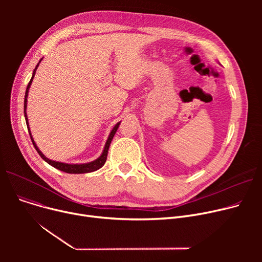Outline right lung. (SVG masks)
Segmentation results:
<instances>
[{"label": "right lung", "mask_w": 262, "mask_h": 262, "mask_svg": "<svg viewBox=\"0 0 262 262\" xmlns=\"http://www.w3.org/2000/svg\"><path fill=\"white\" fill-rule=\"evenodd\" d=\"M42 60V58H41L38 62V64L36 66V68L34 69V72H33V75H32V78L29 82V85H27V88H26V91H25V98H24V117H25V121H26V125H27V129H29V133H30V136H31V139H32V142L36 148V150L38 152V154L40 155V157L42 158L45 161H47L49 164H51L52 167L56 168L62 172H66V173H70V174H82V173H89V172H93V171H96L101 169L105 162H106V159H107V154H108V148H109V145L110 143H112V140L114 138V136L120 125L121 122H118L115 127L113 128V130L110 132L109 136H108V139L105 143V146H104V149H103V153L101 154V156L99 158H96L95 160L93 161H90V162H87V163H64V162H59V161H54V160H51L49 158H47L42 152L38 148V146L36 145L33 137H32V134H31V129H30V126H29V119H27V115H26V106H27V95H29V90H30V87L32 85L33 82V79H34V76H35V73H36V70L37 68L40 63V61Z\"/></svg>", "instance_id": "obj_1"}]
</instances>
